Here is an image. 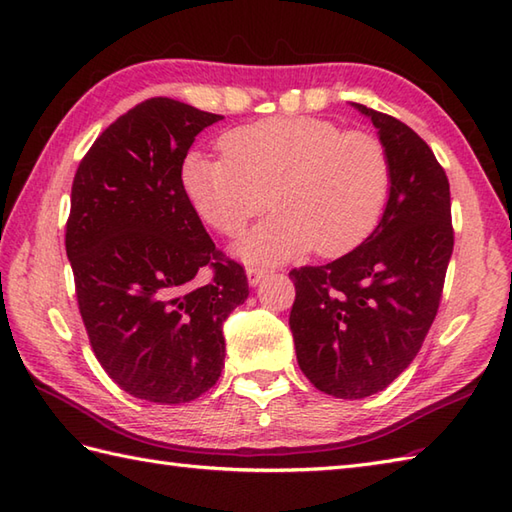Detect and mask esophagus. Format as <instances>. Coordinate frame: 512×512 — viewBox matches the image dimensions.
I'll return each mask as SVG.
<instances>
[{
	"label": "esophagus",
	"instance_id": "1",
	"mask_svg": "<svg viewBox=\"0 0 512 512\" xmlns=\"http://www.w3.org/2000/svg\"><path fill=\"white\" fill-rule=\"evenodd\" d=\"M266 273L268 270H264V268H255V266H248L246 268V277H248V284L250 286H257L259 281H262L264 277H266Z\"/></svg>",
	"mask_w": 512,
	"mask_h": 512
}]
</instances>
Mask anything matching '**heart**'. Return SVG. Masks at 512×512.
Instances as JSON below:
<instances>
[{"label": "heart", "instance_id": "b5f03b06", "mask_svg": "<svg viewBox=\"0 0 512 512\" xmlns=\"http://www.w3.org/2000/svg\"><path fill=\"white\" fill-rule=\"evenodd\" d=\"M222 156L193 151L182 187L217 233L235 237L270 204L275 213L237 253L273 264L308 253L345 255L372 235L387 204L391 167L385 145L361 129L312 116H273L220 138Z\"/></svg>", "mask_w": 512, "mask_h": 512}]
</instances>
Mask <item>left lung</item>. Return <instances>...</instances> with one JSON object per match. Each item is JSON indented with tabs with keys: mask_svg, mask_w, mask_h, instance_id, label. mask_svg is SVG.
I'll return each mask as SVG.
<instances>
[{
	"mask_svg": "<svg viewBox=\"0 0 512 512\" xmlns=\"http://www.w3.org/2000/svg\"><path fill=\"white\" fill-rule=\"evenodd\" d=\"M378 129L391 167L385 213L361 246L290 270V330L301 372L323 394H378L420 352L453 253L447 173L398 118L352 103Z\"/></svg>",
	"mask_w": 512,
	"mask_h": 512,
	"instance_id": "left-lung-1",
	"label": "left lung"
}]
</instances>
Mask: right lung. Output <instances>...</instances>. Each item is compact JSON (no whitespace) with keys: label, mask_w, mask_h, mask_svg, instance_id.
Listing matches in <instances>:
<instances>
[{"label":"right lung","mask_w":512,"mask_h":512,"mask_svg":"<svg viewBox=\"0 0 512 512\" xmlns=\"http://www.w3.org/2000/svg\"><path fill=\"white\" fill-rule=\"evenodd\" d=\"M217 121L165 96L138 103L94 140L72 182L65 253L90 345L118 387L158 405L217 383L222 325L248 297L244 268L215 248L182 187L189 147ZM204 265L214 275L200 285Z\"/></svg>","instance_id":"obj_1"}]
</instances>
